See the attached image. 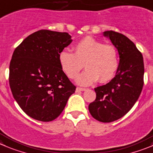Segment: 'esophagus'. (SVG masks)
<instances>
[{
    "label": "esophagus",
    "mask_w": 153,
    "mask_h": 153,
    "mask_svg": "<svg viewBox=\"0 0 153 153\" xmlns=\"http://www.w3.org/2000/svg\"><path fill=\"white\" fill-rule=\"evenodd\" d=\"M86 88H76V92H79V91H86Z\"/></svg>",
    "instance_id": "1"
}]
</instances>
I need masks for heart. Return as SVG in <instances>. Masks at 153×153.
<instances>
[{"label":"heart","instance_id":"1","mask_svg":"<svg viewBox=\"0 0 153 153\" xmlns=\"http://www.w3.org/2000/svg\"><path fill=\"white\" fill-rule=\"evenodd\" d=\"M58 60L62 71L71 79L78 76L85 65L86 71L77 81L82 86L91 85L98 80L105 83L113 78L118 67L116 48L92 37L78 41L74 47V53L66 50L60 51Z\"/></svg>","mask_w":153,"mask_h":153}]
</instances>
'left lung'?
<instances>
[{"mask_svg": "<svg viewBox=\"0 0 153 153\" xmlns=\"http://www.w3.org/2000/svg\"><path fill=\"white\" fill-rule=\"evenodd\" d=\"M119 54L115 76L106 85L94 88L96 100L90 103L91 115L101 122H112L128 113L137 101L143 86V55L134 42L121 33L106 31Z\"/></svg>", "mask_w": 153, "mask_h": 153, "instance_id": "8db88e82", "label": "left lung"}]
</instances>
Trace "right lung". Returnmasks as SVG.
Segmentation results:
<instances>
[{
  "label": "right lung",
  "mask_w": 153,
  "mask_h": 153,
  "mask_svg": "<svg viewBox=\"0 0 153 153\" xmlns=\"http://www.w3.org/2000/svg\"><path fill=\"white\" fill-rule=\"evenodd\" d=\"M67 32L39 30L15 49L9 82L14 99L26 115L51 122L63 111L76 87L59 65L58 56L72 41Z\"/></svg>",
  "instance_id": "1"
}]
</instances>
